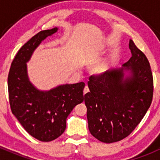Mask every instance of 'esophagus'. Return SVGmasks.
Wrapping results in <instances>:
<instances>
[{"label":"esophagus","mask_w":160,"mask_h":160,"mask_svg":"<svg viewBox=\"0 0 160 160\" xmlns=\"http://www.w3.org/2000/svg\"><path fill=\"white\" fill-rule=\"evenodd\" d=\"M89 91H90V90H89V87H87V86H86L84 88V90H83V93H84V94H86L87 93H88Z\"/></svg>","instance_id":"1"}]
</instances>
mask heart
Instances as JSON below:
<instances>
[{"instance_id": "heart-1", "label": "heart", "mask_w": 160, "mask_h": 160, "mask_svg": "<svg viewBox=\"0 0 160 160\" xmlns=\"http://www.w3.org/2000/svg\"><path fill=\"white\" fill-rule=\"evenodd\" d=\"M109 67H110V62L107 59H102L92 65V66L90 67V72L94 75H102L103 73H105L108 70Z\"/></svg>"}]
</instances>
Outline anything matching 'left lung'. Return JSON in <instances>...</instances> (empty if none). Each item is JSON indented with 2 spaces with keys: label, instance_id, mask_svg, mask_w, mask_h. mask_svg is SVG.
<instances>
[{
  "label": "left lung",
  "instance_id": "1",
  "mask_svg": "<svg viewBox=\"0 0 160 160\" xmlns=\"http://www.w3.org/2000/svg\"><path fill=\"white\" fill-rule=\"evenodd\" d=\"M131 58L121 69L90 78L85 94L90 134L106 143L122 140L146 114L153 97V77L148 58L130 40Z\"/></svg>",
  "mask_w": 160,
  "mask_h": 160
}]
</instances>
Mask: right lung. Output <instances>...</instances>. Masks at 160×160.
Listing matches in <instances>:
<instances>
[{
	"mask_svg": "<svg viewBox=\"0 0 160 160\" xmlns=\"http://www.w3.org/2000/svg\"><path fill=\"white\" fill-rule=\"evenodd\" d=\"M58 30L57 27L42 30L28 41L14 58L8 76L12 114L31 136L42 142L54 140L64 132L68 115L84 99V82L41 90L29 78L26 63L42 41Z\"/></svg>",
	"mask_w": 160,
	"mask_h": 160,
	"instance_id": "add662e5",
	"label": "right lung"
}]
</instances>
